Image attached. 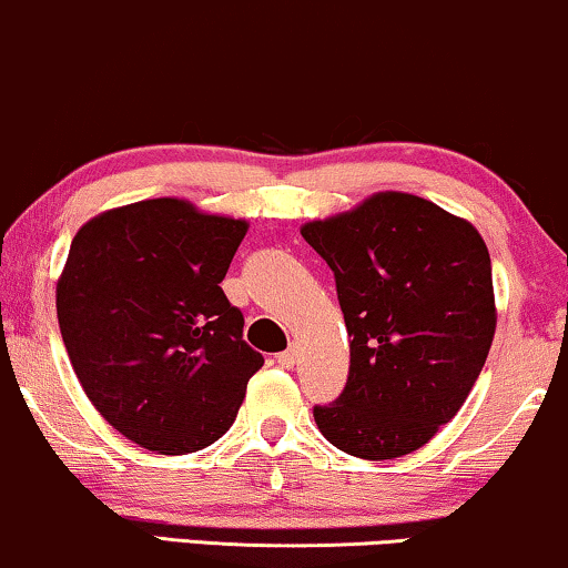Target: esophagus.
Segmentation results:
<instances>
[{"label":"esophagus","mask_w":568,"mask_h":568,"mask_svg":"<svg viewBox=\"0 0 568 568\" xmlns=\"http://www.w3.org/2000/svg\"><path fill=\"white\" fill-rule=\"evenodd\" d=\"M275 362L280 364V367L291 369V367H293V364H296V351H293V348H288V351H283V354H277V356H275Z\"/></svg>","instance_id":"34e87169"}]
</instances>
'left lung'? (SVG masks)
I'll return each mask as SVG.
<instances>
[{
    "label": "left lung",
    "instance_id": "8db88e82",
    "mask_svg": "<svg viewBox=\"0 0 568 568\" xmlns=\"http://www.w3.org/2000/svg\"><path fill=\"white\" fill-rule=\"evenodd\" d=\"M301 235L333 270L351 337L346 390L314 406L320 433L367 462L412 454L458 414L490 354L498 308L483 235L404 191Z\"/></svg>",
    "mask_w": 568,
    "mask_h": 568
}]
</instances>
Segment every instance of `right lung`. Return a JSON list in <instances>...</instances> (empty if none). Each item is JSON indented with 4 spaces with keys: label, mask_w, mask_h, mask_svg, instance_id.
<instances>
[{
    "label": "right lung",
    "mask_w": 568,
    "mask_h": 568,
    "mask_svg": "<svg viewBox=\"0 0 568 568\" xmlns=\"http://www.w3.org/2000/svg\"><path fill=\"white\" fill-rule=\"evenodd\" d=\"M246 220L164 196L91 217L57 280V320L83 393L128 440L162 456L231 429L264 358L220 283Z\"/></svg>",
    "instance_id": "obj_1"
}]
</instances>
